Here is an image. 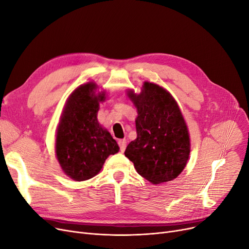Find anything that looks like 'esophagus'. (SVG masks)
<instances>
[{"label":"esophagus","mask_w":249,"mask_h":249,"mask_svg":"<svg viewBox=\"0 0 249 249\" xmlns=\"http://www.w3.org/2000/svg\"><path fill=\"white\" fill-rule=\"evenodd\" d=\"M118 144H119V146H120V150L122 151V153H124V150L126 148V139H120L118 142Z\"/></svg>","instance_id":"esophagus-1"}]
</instances>
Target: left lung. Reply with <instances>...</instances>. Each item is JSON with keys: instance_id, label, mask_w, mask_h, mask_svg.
<instances>
[{"instance_id": "8db88e82", "label": "left lung", "mask_w": 249, "mask_h": 249, "mask_svg": "<svg viewBox=\"0 0 249 249\" xmlns=\"http://www.w3.org/2000/svg\"><path fill=\"white\" fill-rule=\"evenodd\" d=\"M137 109V137L129 143L125 156L153 184L177 178L190 154V138L184 118L172 94L161 86L145 81L142 92L128 90Z\"/></svg>"}]
</instances>
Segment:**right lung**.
<instances>
[{
	"label": "right lung",
	"instance_id": "obj_1",
	"mask_svg": "<svg viewBox=\"0 0 249 249\" xmlns=\"http://www.w3.org/2000/svg\"><path fill=\"white\" fill-rule=\"evenodd\" d=\"M95 83L80 85L68 98L56 135V156L65 174L75 181L94 177L110 155L119 151L118 143L98 121L105 91L95 93Z\"/></svg>",
	"mask_w": 249,
	"mask_h": 249
}]
</instances>
